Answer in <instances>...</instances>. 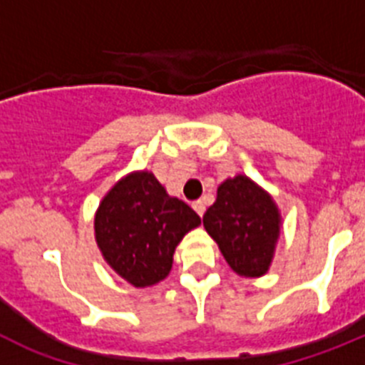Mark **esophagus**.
I'll list each match as a JSON object with an SVG mask.
<instances>
[{"label": "esophagus", "mask_w": 365, "mask_h": 365, "mask_svg": "<svg viewBox=\"0 0 365 365\" xmlns=\"http://www.w3.org/2000/svg\"><path fill=\"white\" fill-rule=\"evenodd\" d=\"M193 210L197 212V214L201 215V217H202V214H205V210H206V205H205V201H202V199H199V201H195V202H193Z\"/></svg>", "instance_id": "obj_1"}]
</instances>
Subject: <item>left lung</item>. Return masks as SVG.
Masks as SVG:
<instances>
[{
  "label": "left lung",
  "instance_id": "obj_1",
  "mask_svg": "<svg viewBox=\"0 0 365 365\" xmlns=\"http://www.w3.org/2000/svg\"><path fill=\"white\" fill-rule=\"evenodd\" d=\"M230 269L243 278L269 272L282 230V214L272 195L250 177L237 173L217 186V199L202 215Z\"/></svg>",
  "mask_w": 365,
  "mask_h": 365
}]
</instances>
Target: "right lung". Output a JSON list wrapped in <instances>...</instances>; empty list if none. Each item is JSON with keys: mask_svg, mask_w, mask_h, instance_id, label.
Wrapping results in <instances>:
<instances>
[{"mask_svg": "<svg viewBox=\"0 0 365 365\" xmlns=\"http://www.w3.org/2000/svg\"><path fill=\"white\" fill-rule=\"evenodd\" d=\"M201 217L148 170L115 182L95 214V240L109 267L137 289L157 285L173 265L177 245Z\"/></svg>", "mask_w": 365, "mask_h": 365, "instance_id": "add662e5", "label": "right lung"}]
</instances>
